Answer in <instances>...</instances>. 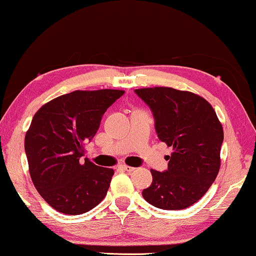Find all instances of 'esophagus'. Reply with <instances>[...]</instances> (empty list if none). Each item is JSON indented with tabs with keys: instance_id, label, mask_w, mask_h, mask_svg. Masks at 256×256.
I'll return each instance as SVG.
<instances>
[{
	"instance_id": "esophagus-1",
	"label": "esophagus",
	"mask_w": 256,
	"mask_h": 256,
	"mask_svg": "<svg viewBox=\"0 0 256 256\" xmlns=\"http://www.w3.org/2000/svg\"><path fill=\"white\" fill-rule=\"evenodd\" d=\"M120 168L123 169V170H125V172H133L136 169L134 167H130V166H126V164H122Z\"/></svg>"
}]
</instances>
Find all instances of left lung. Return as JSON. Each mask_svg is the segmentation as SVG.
<instances>
[{
	"label": "left lung",
	"instance_id": "8db88e82",
	"mask_svg": "<svg viewBox=\"0 0 256 256\" xmlns=\"http://www.w3.org/2000/svg\"><path fill=\"white\" fill-rule=\"evenodd\" d=\"M152 110L161 142L172 147L168 169H150L153 181L142 197L164 210H182L204 196L220 168L224 131L206 100L168 87L136 89Z\"/></svg>",
	"mask_w": 256,
	"mask_h": 256
}]
</instances>
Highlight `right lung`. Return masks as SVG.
I'll return each instance as SVG.
<instances>
[{"label":"right lung","instance_id":"add662e5","mask_svg":"<svg viewBox=\"0 0 256 256\" xmlns=\"http://www.w3.org/2000/svg\"><path fill=\"white\" fill-rule=\"evenodd\" d=\"M123 94L75 90L44 104L32 118L24 140L28 172L40 196L61 214H84L106 197L114 169L80 158L104 112Z\"/></svg>","mask_w":256,"mask_h":256}]
</instances>
